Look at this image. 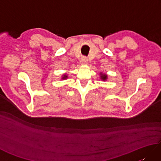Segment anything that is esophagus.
Instances as JSON below:
<instances>
[{"instance_id":"obj_1","label":"esophagus","mask_w":161,"mask_h":161,"mask_svg":"<svg viewBox=\"0 0 161 161\" xmlns=\"http://www.w3.org/2000/svg\"><path fill=\"white\" fill-rule=\"evenodd\" d=\"M80 62H81V65H86V64H88V59H87V58H86V57H82V58H81V59Z\"/></svg>"}]
</instances>
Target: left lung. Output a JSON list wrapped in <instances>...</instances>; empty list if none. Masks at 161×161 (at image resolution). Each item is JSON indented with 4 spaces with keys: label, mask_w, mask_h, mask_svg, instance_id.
Returning <instances> with one entry per match:
<instances>
[{
    "label": "left lung",
    "mask_w": 161,
    "mask_h": 161,
    "mask_svg": "<svg viewBox=\"0 0 161 161\" xmlns=\"http://www.w3.org/2000/svg\"><path fill=\"white\" fill-rule=\"evenodd\" d=\"M100 80L102 81H107L108 79V75L105 73H100Z\"/></svg>",
    "instance_id": "1"
}]
</instances>
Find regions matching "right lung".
<instances>
[{"mask_svg": "<svg viewBox=\"0 0 161 161\" xmlns=\"http://www.w3.org/2000/svg\"><path fill=\"white\" fill-rule=\"evenodd\" d=\"M68 75L66 74V73H65V74H63L62 75V76H61V80H67V78H68Z\"/></svg>", "mask_w": 161, "mask_h": 161, "instance_id": "right-lung-1", "label": "right lung"}]
</instances>
